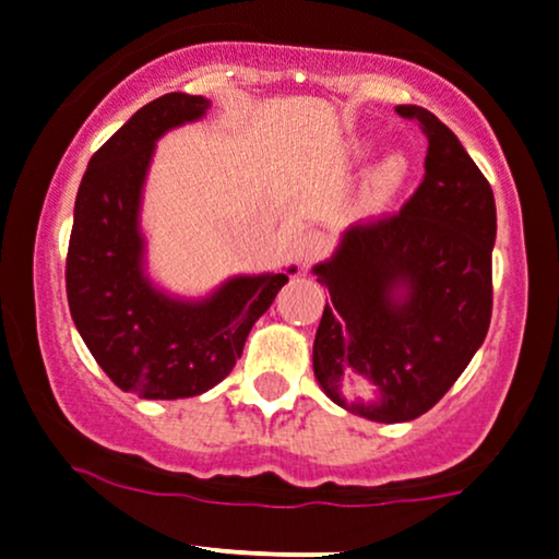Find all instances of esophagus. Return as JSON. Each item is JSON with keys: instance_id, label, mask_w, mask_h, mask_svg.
<instances>
[{"instance_id": "1", "label": "esophagus", "mask_w": 559, "mask_h": 559, "mask_svg": "<svg viewBox=\"0 0 559 559\" xmlns=\"http://www.w3.org/2000/svg\"><path fill=\"white\" fill-rule=\"evenodd\" d=\"M326 251H329V238L324 233L313 230V233H305L302 238H299V262H302V267L319 262L321 257H326Z\"/></svg>"}]
</instances>
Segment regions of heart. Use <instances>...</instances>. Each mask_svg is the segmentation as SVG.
I'll return each mask as SVG.
<instances>
[{
  "instance_id": "b5f03b06",
  "label": "heart",
  "mask_w": 559,
  "mask_h": 559,
  "mask_svg": "<svg viewBox=\"0 0 559 559\" xmlns=\"http://www.w3.org/2000/svg\"><path fill=\"white\" fill-rule=\"evenodd\" d=\"M404 174H407V163H404L402 157H391V160H385L383 166H380L378 176H374V187H378L380 195H388V192L396 190V187L402 185Z\"/></svg>"
}]
</instances>
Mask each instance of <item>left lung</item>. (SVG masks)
<instances>
[{
  "label": "left lung",
  "instance_id": "1",
  "mask_svg": "<svg viewBox=\"0 0 559 559\" xmlns=\"http://www.w3.org/2000/svg\"><path fill=\"white\" fill-rule=\"evenodd\" d=\"M428 139L426 174L402 211L345 230L316 264L326 302L313 372L334 404L374 423L420 418L461 378L492 316L496 201L455 133L423 107H396ZM350 373L379 385L378 403H348Z\"/></svg>",
  "mask_w": 559,
  "mask_h": 559
}]
</instances>
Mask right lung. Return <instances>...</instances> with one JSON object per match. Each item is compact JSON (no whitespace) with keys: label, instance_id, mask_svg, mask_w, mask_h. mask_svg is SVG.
I'll list each match as a JSON object with an SVG mask.
<instances>
[{"label":"right lung","instance_id":"right-lung-1","mask_svg":"<svg viewBox=\"0 0 559 559\" xmlns=\"http://www.w3.org/2000/svg\"><path fill=\"white\" fill-rule=\"evenodd\" d=\"M209 102L166 93L141 107L87 163L67 254V297L87 350L122 391L187 399L233 372L286 273L240 275L203 302H179L141 273L139 201L155 139L198 120Z\"/></svg>","mask_w":559,"mask_h":559}]
</instances>
